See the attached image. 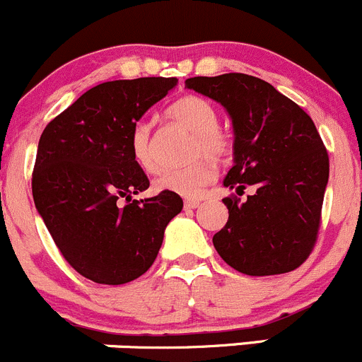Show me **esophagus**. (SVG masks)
Segmentation results:
<instances>
[{
	"label": "esophagus",
	"mask_w": 362,
	"mask_h": 362,
	"mask_svg": "<svg viewBox=\"0 0 362 362\" xmlns=\"http://www.w3.org/2000/svg\"><path fill=\"white\" fill-rule=\"evenodd\" d=\"M199 204H200V200H197V199H186L185 200L186 209H195V207H199Z\"/></svg>",
	"instance_id": "obj_1"
}]
</instances>
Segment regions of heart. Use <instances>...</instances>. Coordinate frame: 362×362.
Masks as SVG:
<instances>
[{
    "instance_id": "heart-1",
    "label": "heart",
    "mask_w": 362,
    "mask_h": 362,
    "mask_svg": "<svg viewBox=\"0 0 362 362\" xmlns=\"http://www.w3.org/2000/svg\"><path fill=\"white\" fill-rule=\"evenodd\" d=\"M167 116L180 127L193 134L192 155L209 156L221 160L228 153L230 141L218 128L216 109L207 100L195 95L181 96L180 100L169 105ZM130 149L135 162L148 173L156 169L155 151H153L151 130L146 123H137L132 128ZM216 176V167L211 160L202 158L188 167L167 169L156 177L155 188L160 192L176 193L181 197H197Z\"/></svg>"
}]
</instances>
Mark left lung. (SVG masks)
<instances>
[{
    "instance_id": "left-lung-1",
    "label": "left lung",
    "mask_w": 362,
    "mask_h": 362,
    "mask_svg": "<svg viewBox=\"0 0 362 362\" xmlns=\"http://www.w3.org/2000/svg\"><path fill=\"white\" fill-rule=\"evenodd\" d=\"M188 89L221 103L234 128V165L223 185L228 220L213 238L221 259L248 276L298 269L320 227L329 156L311 117L269 82L246 74L186 78Z\"/></svg>"
}]
</instances>
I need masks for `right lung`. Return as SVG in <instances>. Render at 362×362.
<instances>
[{"mask_svg": "<svg viewBox=\"0 0 362 362\" xmlns=\"http://www.w3.org/2000/svg\"><path fill=\"white\" fill-rule=\"evenodd\" d=\"M176 86V77L103 82L56 116L38 142L35 206L64 260L95 284L144 274L181 213L176 193L132 199L149 188L132 155V128Z\"/></svg>", "mask_w": 362, "mask_h": 362, "instance_id": "obj_1", "label": "right lung"}]
</instances>
